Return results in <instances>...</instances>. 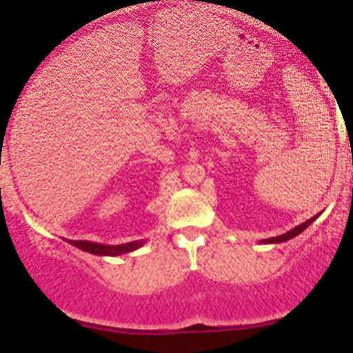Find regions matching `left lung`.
Here are the masks:
<instances>
[{
  "label": "left lung",
  "mask_w": 353,
  "mask_h": 353,
  "mask_svg": "<svg viewBox=\"0 0 353 353\" xmlns=\"http://www.w3.org/2000/svg\"><path fill=\"white\" fill-rule=\"evenodd\" d=\"M319 216H320V213H316V215H315V216H312L310 220H307V221H303V223L296 225V227H295V228H292L290 232L283 233V235H279V236H272V239H265V240H262V243H282V241L292 240V239H294V236L300 235V233H302L305 228L310 227V225L314 223V221H315L316 219H319Z\"/></svg>",
  "instance_id": "obj_1"
}]
</instances>
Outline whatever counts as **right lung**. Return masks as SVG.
<instances>
[{
    "mask_svg": "<svg viewBox=\"0 0 353 353\" xmlns=\"http://www.w3.org/2000/svg\"><path fill=\"white\" fill-rule=\"evenodd\" d=\"M66 241H68L70 245H73V247L80 248L83 252L93 253V255L118 256V255H123V253L138 250L140 247H143L146 240H134V241H128V243H121V245H103V243H97V241H88V240H66Z\"/></svg>",
    "mask_w": 353,
    "mask_h": 353,
    "instance_id": "add662e5",
    "label": "right lung"
}]
</instances>
